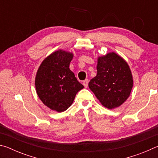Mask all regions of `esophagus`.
Segmentation results:
<instances>
[{"label":"esophagus","mask_w":158,"mask_h":158,"mask_svg":"<svg viewBox=\"0 0 158 158\" xmlns=\"http://www.w3.org/2000/svg\"><path fill=\"white\" fill-rule=\"evenodd\" d=\"M83 85H84L85 88H87L88 87V85H89V79L84 80V81H83Z\"/></svg>","instance_id":"obj_1"}]
</instances>
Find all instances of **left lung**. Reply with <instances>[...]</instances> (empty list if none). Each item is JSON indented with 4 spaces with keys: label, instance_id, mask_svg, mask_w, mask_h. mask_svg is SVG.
<instances>
[{
    "label": "left lung",
    "instance_id": "left-lung-1",
    "mask_svg": "<svg viewBox=\"0 0 158 158\" xmlns=\"http://www.w3.org/2000/svg\"><path fill=\"white\" fill-rule=\"evenodd\" d=\"M97 75L89 86L104 106L109 109L121 106L129 98L133 79L126 61L116 53L98 59Z\"/></svg>",
    "mask_w": 158,
    "mask_h": 158
}]
</instances>
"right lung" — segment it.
<instances>
[{"mask_svg": "<svg viewBox=\"0 0 158 158\" xmlns=\"http://www.w3.org/2000/svg\"><path fill=\"white\" fill-rule=\"evenodd\" d=\"M73 54L65 51L53 52L42 61L35 77L36 92L44 105L62 112L73 104L84 85L69 69Z\"/></svg>", "mask_w": 158, "mask_h": 158, "instance_id": "add662e5", "label": "right lung"}]
</instances>
